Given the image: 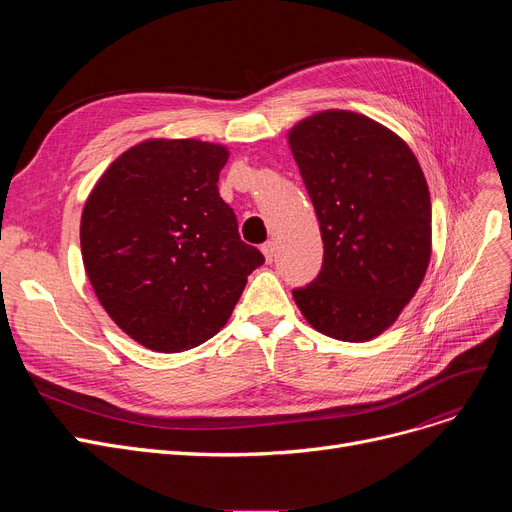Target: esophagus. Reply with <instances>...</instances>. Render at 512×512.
Returning a JSON list of instances; mask_svg holds the SVG:
<instances>
[{
    "label": "esophagus",
    "instance_id": "1",
    "mask_svg": "<svg viewBox=\"0 0 512 512\" xmlns=\"http://www.w3.org/2000/svg\"><path fill=\"white\" fill-rule=\"evenodd\" d=\"M261 251H263V255H265V261H267V263H272V261L276 259V242H274V240H267V242H263V245H261Z\"/></svg>",
    "mask_w": 512,
    "mask_h": 512
}]
</instances>
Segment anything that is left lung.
<instances>
[{
  "label": "left lung",
  "instance_id": "1",
  "mask_svg": "<svg viewBox=\"0 0 512 512\" xmlns=\"http://www.w3.org/2000/svg\"><path fill=\"white\" fill-rule=\"evenodd\" d=\"M288 145L324 240L321 272L292 297L330 338L380 336L413 299L432 255V201L419 161L398 134L344 110L299 122Z\"/></svg>",
  "mask_w": 512,
  "mask_h": 512
}]
</instances>
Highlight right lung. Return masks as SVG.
I'll list each match as a JSON object with an SVG mask.
<instances>
[{
	"label": "right lung",
	"instance_id": "add662e5",
	"mask_svg": "<svg viewBox=\"0 0 512 512\" xmlns=\"http://www.w3.org/2000/svg\"><path fill=\"white\" fill-rule=\"evenodd\" d=\"M226 159L222 145L145 141L105 170L85 203L91 286L118 328L151 351H188L218 334L265 261L240 240L218 193Z\"/></svg>",
	"mask_w": 512,
	"mask_h": 512
}]
</instances>
